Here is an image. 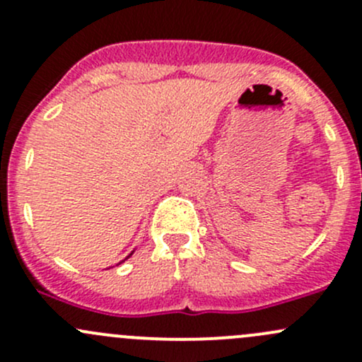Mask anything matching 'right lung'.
<instances>
[{
    "label": "right lung",
    "mask_w": 362,
    "mask_h": 362,
    "mask_svg": "<svg viewBox=\"0 0 362 362\" xmlns=\"http://www.w3.org/2000/svg\"><path fill=\"white\" fill-rule=\"evenodd\" d=\"M131 254H133V252H131ZM131 254H129V255H127V257H131ZM127 257H126V259H127Z\"/></svg>",
    "instance_id": "1"
}]
</instances>
